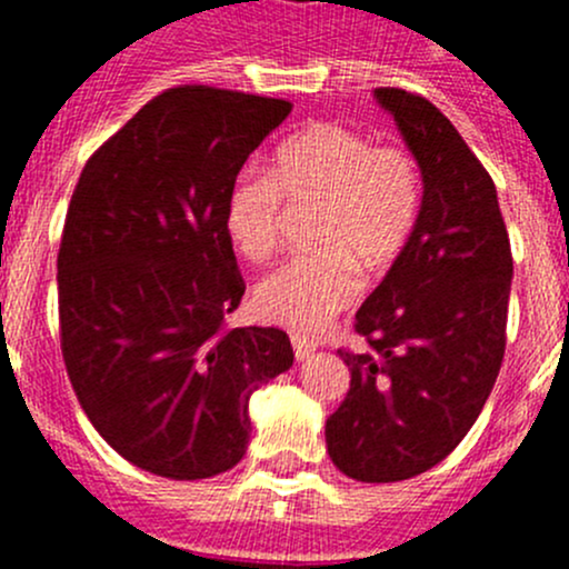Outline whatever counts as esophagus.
<instances>
[{
  "instance_id": "obj_1",
  "label": "esophagus",
  "mask_w": 569,
  "mask_h": 569,
  "mask_svg": "<svg viewBox=\"0 0 569 569\" xmlns=\"http://www.w3.org/2000/svg\"><path fill=\"white\" fill-rule=\"evenodd\" d=\"M291 347H295L297 360H306L317 352V341H311V338H306V336H291Z\"/></svg>"
}]
</instances>
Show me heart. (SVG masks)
Listing matches in <instances>:
<instances>
[{
    "instance_id": "1",
    "label": "heart",
    "mask_w": 569,
    "mask_h": 569,
    "mask_svg": "<svg viewBox=\"0 0 569 569\" xmlns=\"http://www.w3.org/2000/svg\"><path fill=\"white\" fill-rule=\"evenodd\" d=\"M283 200L317 206V256L291 258L252 289L258 317L297 332L321 330L358 295V272H386L416 231L421 170L399 146H371L343 123H311L274 151L269 173L244 170L228 187L226 233L250 261L278 242Z\"/></svg>"
}]
</instances>
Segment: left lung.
<instances>
[{
    "mask_svg": "<svg viewBox=\"0 0 569 569\" xmlns=\"http://www.w3.org/2000/svg\"><path fill=\"white\" fill-rule=\"evenodd\" d=\"M421 168L410 242L355 313L369 349H338L349 393L325 423L349 479H412L460 446L496 386L507 347L512 252L496 183L438 107L377 88Z\"/></svg>",
    "mask_w": 569,
    "mask_h": 569,
    "instance_id": "obj_1",
    "label": "left lung"
}]
</instances>
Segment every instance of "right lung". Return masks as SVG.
<instances>
[{
    "instance_id": "right-lung-1",
    "label": "right lung",
    "mask_w": 569,
    "mask_h": 569,
    "mask_svg": "<svg viewBox=\"0 0 569 569\" xmlns=\"http://www.w3.org/2000/svg\"><path fill=\"white\" fill-rule=\"evenodd\" d=\"M291 104L187 84L148 101L88 159L57 256L68 377L123 460L176 481L226 473L250 396L291 369L278 327L222 330L244 295L228 187Z\"/></svg>"
}]
</instances>
